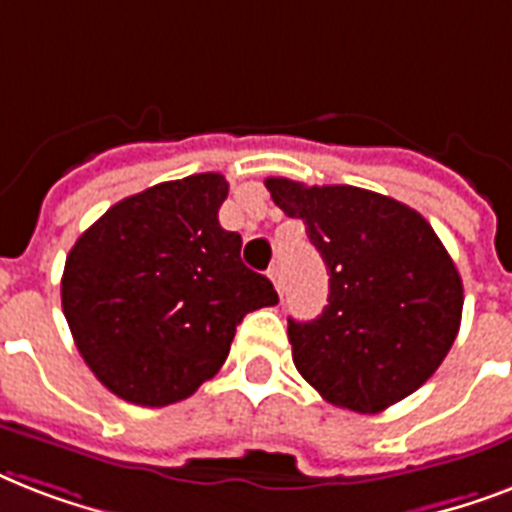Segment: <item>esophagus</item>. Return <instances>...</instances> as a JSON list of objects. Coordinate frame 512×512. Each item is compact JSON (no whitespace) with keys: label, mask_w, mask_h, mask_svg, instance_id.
<instances>
[{"label":"esophagus","mask_w":512,"mask_h":512,"mask_svg":"<svg viewBox=\"0 0 512 512\" xmlns=\"http://www.w3.org/2000/svg\"><path fill=\"white\" fill-rule=\"evenodd\" d=\"M268 276H271V281H273V287H276V292H279V295H284V276H281V268H279V265H273L271 271H268Z\"/></svg>","instance_id":"34e87169"}]
</instances>
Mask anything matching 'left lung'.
Returning <instances> with one entry per match:
<instances>
[{
  "label": "left lung",
  "instance_id": "1",
  "mask_svg": "<svg viewBox=\"0 0 512 512\" xmlns=\"http://www.w3.org/2000/svg\"><path fill=\"white\" fill-rule=\"evenodd\" d=\"M276 207L300 217L329 273L319 319H289L297 372L350 412L374 414L420 388L462 319V279L420 212L356 185L268 177Z\"/></svg>",
  "mask_w": 512,
  "mask_h": 512
}]
</instances>
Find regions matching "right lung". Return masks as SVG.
<instances>
[{
	"mask_svg": "<svg viewBox=\"0 0 512 512\" xmlns=\"http://www.w3.org/2000/svg\"><path fill=\"white\" fill-rule=\"evenodd\" d=\"M228 183L188 175L127 196L76 239L60 300L92 374L124 401L167 406L215 377L249 311L279 303L241 263L217 209Z\"/></svg>",
	"mask_w": 512,
	"mask_h": 512,
	"instance_id": "1",
	"label": "right lung"
}]
</instances>
